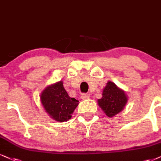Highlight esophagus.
Instances as JSON below:
<instances>
[{
  "instance_id": "1",
  "label": "esophagus",
  "mask_w": 161,
  "mask_h": 161,
  "mask_svg": "<svg viewBox=\"0 0 161 161\" xmlns=\"http://www.w3.org/2000/svg\"><path fill=\"white\" fill-rule=\"evenodd\" d=\"M90 95L89 94H82V96H81V99L82 100H86V99H89L90 98Z\"/></svg>"
}]
</instances>
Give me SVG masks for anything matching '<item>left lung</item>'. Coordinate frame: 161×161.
I'll list each match as a JSON object with an SVG mask.
<instances>
[{
    "label": "left lung",
    "instance_id": "obj_1",
    "mask_svg": "<svg viewBox=\"0 0 161 161\" xmlns=\"http://www.w3.org/2000/svg\"><path fill=\"white\" fill-rule=\"evenodd\" d=\"M128 96L114 82L108 81L102 92V98L98 99V106L108 117L120 113L128 102Z\"/></svg>",
    "mask_w": 161,
    "mask_h": 161
}]
</instances>
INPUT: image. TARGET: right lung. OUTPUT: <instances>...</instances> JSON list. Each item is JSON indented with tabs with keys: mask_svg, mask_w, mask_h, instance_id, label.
I'll use <instances>...</instances> for the list:
<instances>
[{
	"mask_svg": "<svg viewBox=\"0 0 161 161\" xmlns=\"http://www.w3.org/2000/svg\"><path fill=\"white\" fill-rule=\"evenodd\" d=\"M40 100L45 112L57 122L70 119L79 104V101L69 96L62 80L45 87L41 92Z\"/></svg>",
	"mask_w": 161,
	"mask_h": 161,
	"instance_id": "right-lung-1",
	"label": "right lung"
}]
</instances>
